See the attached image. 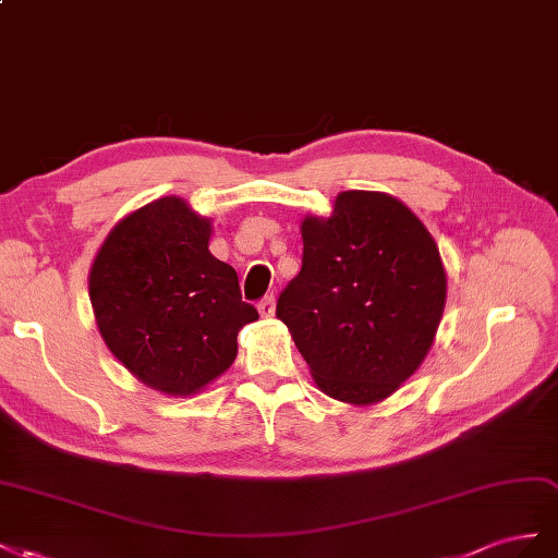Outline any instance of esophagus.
Listing matches in <instances>:
<instances>
[{"label": "esophagus", "instance_id": "1", "mask_svg": "<svg viewBox=\"0 0 558 558\" xmlns=\"http://www.w3.org/2000/svg\"><path fill=\"white\" fill-rule=\"evenodd\" d=\"M257 308H259V313L264 315V317H270L276 313V296L274 294H266L259 304H257Z\"/></svg>", "mask_w": 558, "mask_h": 558}]
</instances>
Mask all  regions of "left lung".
<instances>
[{
	"label": "left lung",
	"mask_w": 558,
	"mask_h": 558,
	"mask_svg": "<svg viewBox=\"0 0 558 558\" xmlns=\"http://www.w3.org/2000/svg\"><path fill=\"white\" fill-rule=\"evenodd\" d=\"M301 235V270L276 315L323 392L384 400L418 369L441 320L447 274L433 235L376 191H343L333 215L306 217Z\"/></svg>",
	"instance_id": "obj_1"
}]
</instances>
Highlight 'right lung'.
<instances>
[{"label":"right lung","mask_w":558,"mask_h":558,"mask_svg":"<svg viewBox=\"0 0 558 558\" xmlns=\"http://www.w3.org/2000/svg\"><path fill=\"white\" fill-rule=\"evenodd\" d=\"M210 231L184 201L158 198L119 221L90 268L105 343L166 395H191L227 372L238 331L259 317L235 270L210 254Z\"/></svg>","instance_id":"right-lung-1"}]
</instances>
